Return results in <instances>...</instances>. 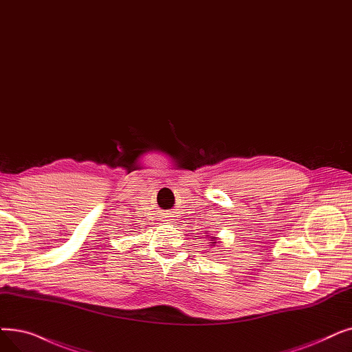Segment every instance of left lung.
I'll use <instances>...</instances> for the list:
<instances>
[{
    "label": "left lung",
    "instance_id": "left-lung-1",
    "mask_svg": "<svg viewBox=\"0 0 352 352\" xmlns=\"http://www.w3.org/2000/svg\"><path fill=\"white\" fill-rule=\"evenodd\" d=\"M208 241H210V246H211V248H212V246H219V244H220V239L216 237V236H210V237H208Z\"/></svg>",
    "mask_w": 352,
    "mask_h": 352
}]
</instances>
